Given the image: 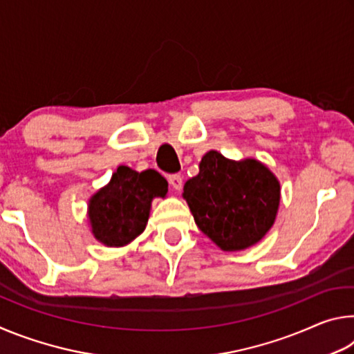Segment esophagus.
<instances>
[{
  "label": "esophagus",
  "mask_w": 354,
  "mask_h": 354,
  "mask_svg": "<svg viewBox=\"0 0 354 354\" xmlns=\"http://www.w3.org/2000/svg\"><path fill=\"white\" fill-rule=\"evenodd\" d=\"M169 183L173 189L176 192H179L183 189V176L181 175H171L169 176Z\"/></svg>",
  "instance_id": "esophagus-1"
}]
</instances>
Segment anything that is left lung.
I'll use <instances>...</instances> for the list:
<instances>
[{
    "label": "left lung",
    "instance_id": "1",
    "mask_svg": "<svg viewBox=\"0 0 354 354\" xmlns=\"http://www.w3.org/2000/svg\"><path fill=\"white\" fill-rule=\"evenodd\" d=\"M198 175L184 184L183 198L203 234L223 251L261 242L277 220L281 185L261 160H232L211 149Z\"/></svg>",
    "mask_w": 354,
    "mask_h": 354
}]
</instances>
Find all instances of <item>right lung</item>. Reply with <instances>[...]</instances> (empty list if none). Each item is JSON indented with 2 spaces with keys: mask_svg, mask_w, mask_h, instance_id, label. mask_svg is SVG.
Wrapping results in <instances>:
<instances>
[{
  "mask_svg": "<svg viewBox=\"0 0 354 354\" xmlns=\"http://www.w3.org/2000/svg\"><path fill=\"white\" fill-rule=\"evenodd\" d=\"M169 183L156 170L120 165L111 181L91 196L87 217L92 236L104 247H124L145 231L151 203L165 198Z\"/></svg>",
  "mask_w": 354,
  "mask_h": 354,
  "instance_id": "obj_1",
  "label": "right lung"
}]
</instances>
